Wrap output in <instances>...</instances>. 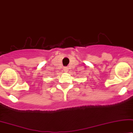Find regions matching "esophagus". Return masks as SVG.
<instances>
[{
	"label": "esophagus",
	"instance_id": "34e87169",
	"mask_svg": "<svg viewBox=\"0 0 133 133\" xmlns=\"http://www.w3.org/2000/svg\"><path fill=\"white\" fill-rule=\"evenodd\" d=\"M68 70H69L68 68H64V72H68Z\"/></svg>",
	"mask_w": 133,
	"mask_h": 133
}]
</instances>
